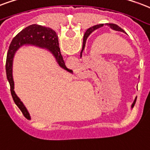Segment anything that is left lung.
Returning a JSON list of instances; mask_svg holds the SVG:
<instances>
[{"instance_id":"1","label":"left lung","mask_w":150,"mask_h":150,"mask_svg":"<svg viewBox=\"0 0 150 150\" xmlns=\"http://www.w3.org/2000/svg\"><path fill=\"white\" fill-rule=\"evenodd\" d=\"M104 24H97V25H95V26H93V27L90 28L89 29L86 30V32L85 33V34H84L83 35V48H82V52H81V56H82V52H83V51L84 47H85V44H86V39H87V37L89 36V35L91 34V33H92V32H94L95 30L98 29V28H99L103 27ZM106 25H108V26H110V27L112 29L115 30V31H119V32H122V33H125L124 32V30L122 29V28H121L119 26H117V24H106ZM136 99H137V98H135V100H134V103L132 104V107H134V104H135V103H136Z\"/></svg>"}]
</instances>
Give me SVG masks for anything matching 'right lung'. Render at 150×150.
Masks as SVG:
<instances>
[{
  "label": "right lung",
  "mask_w": 150,
  "mask_h": 150,
  "mask_svg": "<svg viewBox=\"0 0 150 150\" xmlns=\"http://www.w3.org/2000/svg\"><path fill=\"white\" fill-rule=\"evenodd\" d=\"M24 44H33L40 47H45L52 52L58 62L59 65L67 70V71L71 72V70L67 68L65 66L63 56L61 55L60 50L59 47L58 35L55 31L50 28L41 26L38 24H32L21 31L13 39L8 51L7 59H6V75L10 85V91L13 96V101L21 110L22 114L27 119H30V116L27 109L24 104L20 100L16 93L14 91V82L13 79V59L14 54L19 47Z\"/></svg>",
  "instance_id": "right-lung-1"
}]
</instances>
